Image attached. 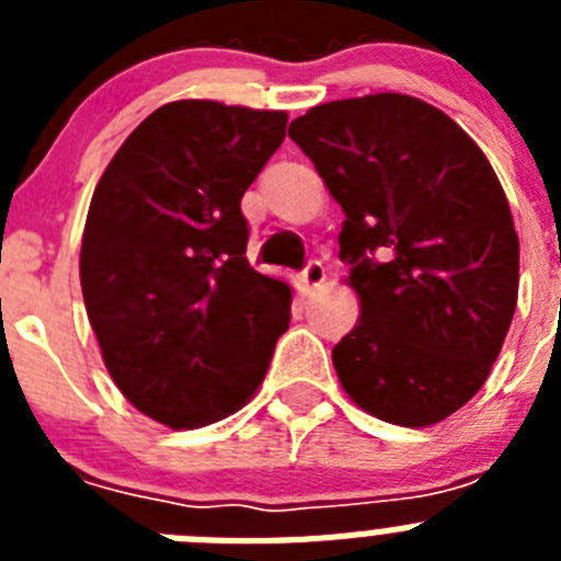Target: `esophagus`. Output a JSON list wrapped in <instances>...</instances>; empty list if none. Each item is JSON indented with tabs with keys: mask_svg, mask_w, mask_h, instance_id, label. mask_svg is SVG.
Listing matches in <instances>:
<instances>
[{
	"mask_svg": "<svg viewBox=\"0 0 561 561\" xmlns=\"http://www.w3.org/2000/svg\"><path fill=\"white\" fill-rule=\"evenodd\" d=\"M323 280H325V266L320 264V261H311V264L300 272V284H304L306 291L317 289Z\"/></svg>",
	"mask_w": 561,
	"mask_h": 561,
	"instance_id": "obj_1",
	"label": "esophagus"
}]
</instances>
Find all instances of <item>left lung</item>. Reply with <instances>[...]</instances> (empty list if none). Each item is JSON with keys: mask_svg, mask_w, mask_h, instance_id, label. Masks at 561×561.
Here are the masks:
<instances>
[{"mask_svg": "<svg viewBox=\"0 0 561 561\" xmlns=\"http://www.w3.org/2000/svg\"><path fill=\"white\" fill-rule=\"evenodd\" d=\"M289 137L345 213L362 317L331 354L342 388L381 421L438 424L483 388L517 309L497 173L453 117L396 92L309 108Z\"/></svg>", "mask_w": 561, "mask_h": 561, "instance_id": "obj_1", "label": "left lung"}]
</instances>
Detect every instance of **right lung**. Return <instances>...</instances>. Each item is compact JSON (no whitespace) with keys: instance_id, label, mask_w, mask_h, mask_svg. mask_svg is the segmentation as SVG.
Masks as SVG:
<instances>
[{"instance_id":"obj_1","label":"right lung","mask_w":561,"mask_h":561,"mask_svg":"<svg viewBox=\"0 0 561 561\" xmlns=\"http://www.w3.org/2000/svg\"><path fill=\"white\" fill-rule=\"evenodd\" d=\"M284 137L286 112L165 103L92 193L81 244L89 323L121 393L171 430L244 408L289 329V284L252 270L241 213Z\"/></svg>"}]
</instances>
